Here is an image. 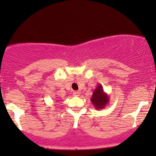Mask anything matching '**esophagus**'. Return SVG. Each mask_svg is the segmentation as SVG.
Returning <instances> with one entry per match:
<instances>
[{"instance_id": "esophagus-1", "label": "esophagus", "mask_w": 156, "mask_h": 156, "mask_svg": "<svg viewBox=\"0 0 156 156\" xmlns=\"http://www.w3.org/2000/svg\"><path fill=\"white\" fill-rule=\"evenodd\" d=\"M80 93L77 91H74L73 92V95L74 96V97H78V96H80Z\"/></svg>"}]
</instances>
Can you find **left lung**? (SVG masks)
<instances>
[{
  "label": "left lung",
  "instance_id": "1",
  "mask_svg": "<svg viewBox=\"0 0 156 156\" xmlns=\"http://www.w3.org/2000/svg\"><path fill=\"white\" fill-rule=\"evenodd\" d=\"M90 100L96 109H103V108L105 107L109 101V96L104 91L101 84H99L93 91Z\"/></svg>",
  "mask_w": 156,
  "mask_h": 156
}]
</instances>
